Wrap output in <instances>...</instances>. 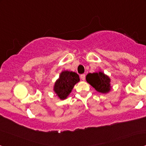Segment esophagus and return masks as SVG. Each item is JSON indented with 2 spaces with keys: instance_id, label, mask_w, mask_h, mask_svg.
Wrapping results in <instances>:
<instances>
[{
  "instance_id": "1",
  "label": "esophagus",
  "mask_w": 146,
  "mask_h": 146,
  "mask_svg": "<svg viewBox=\"0 0 146 146\" xmlns=\"http://www.w3.org/2000/svg\"><path fill=\"white\" fill-rule=\"evenodd\" d=\"M85 78H86V75L84 74H82L80 75V78L82 80H84Z\"/></svg>"
}]
</instances>
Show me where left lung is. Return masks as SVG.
I'll return each mask as SVG.
<instances>
[{
	"label": "left lung",
	"instance_id": "8db88e82",
	"mask_svg": "<svg viewBox=\"0 0 146 146\" xmlns=\"http://www.w3.org/2000/svg\"><path fill=\"white\" fill-rule=\"evenodd\" d=\"M86 80L88 83L100 93L107 94L111 89L110 78L101 70L98 72L88 74Z\"/></svg>",
	"mask_w": 146,
	"mask_h": 146
}]
</instances>
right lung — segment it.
Wrapping results in <instances>:
<instances>
[{
	"label": "right lung",
	"instance_id": "right-lung-1",
	"mask_svg": "<svg viewBox=\"0 0 146 146\" xmlns=\"http://www.w3.org/2000/svg\"><path fill=\"white\" fill-rule=\"evenodd\" d=\"M80 82L78 74L72 71L64 70L55 82L53 90L62 100L66 99L76 84Z\"/></svg>",
	"mask_w": 146,
	"mask_h": 146
}]
</instances>
